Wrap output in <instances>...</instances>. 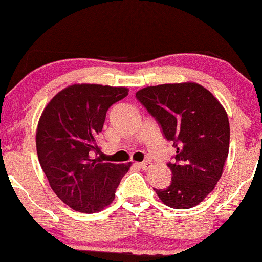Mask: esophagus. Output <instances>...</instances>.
Returning <instances> with one entry per match:
<instances>
[{"label":"esophagus","instance_id":"obj_1","mask_svg":"<svg viewBox=\"0 0 262 262\" xmlns=\"http://www.w3.org/2000/svg\"><path fill=\"white\" fill-rule=\"evenodd\" d=\"M139 167L140 169H143V170H148V169H150V167H151V162L150 161H143V162H139Z\"/></svg>","mask_w":262,"mask_h":262}]
</instances>
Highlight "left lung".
Returning a JSON list of instances; mask_svg holds the SVG:
<instances>
[{"mask_svg": "<svg viewBox=\"0 0 262 262\" xmlns=\"http://www.w3.org/2000/svg\"><path fill=\"white\" fill-rule=\"evenodd\" d=\"M176 148L171 183L155 189L166 206L188 209L213 191L229 151L227 112L208 90L194 82L150 86L135 93Z\"/></svg>", "mask_w": 262, "mask_h": 262, "instance_id": "1", "label": "left lung"}]
</instances>
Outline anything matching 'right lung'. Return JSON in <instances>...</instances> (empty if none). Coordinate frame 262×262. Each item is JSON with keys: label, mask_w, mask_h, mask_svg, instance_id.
Wrapping results in <instances>:
<instances>
[{"label": "right lung", "mask_w": 262, "mask_h": 262, "mask_svg": "<svg viewBox=\"0 0 262 262\" xmlns=\"http://www.w3.org/2000/svg\"><path fill=\"white\" fill-rule=\"evenodd\" d=\"M127 96L125 87L73 85L54 96L41 113L39 162L56 196L77 212L95 213L112 203L130 167L103 162L97 156L108 108Z\"/></svg>", "instance_id": "right-lung-1"}]
</instances>
